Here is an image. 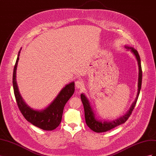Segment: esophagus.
Wrapping results in <instances>:
<instances>
[{
  "mask_svg": "<svg viewBox=\"0 0 156 156\" xmlns=\"http://www.w3.org/2000/svg\"><path fill=\"white\" fill-rule=\"evenodd\" d=\"M84 83L83 80H77V81L75 82V87L78 89H81L84 87Z\"/></svg>",
  "mask_w": 156,
  "mask_h": 156,
  "instance_id": "esophagus-1",
  "label": "esophagus"
}]
</instances>
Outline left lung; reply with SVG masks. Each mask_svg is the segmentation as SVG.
<instances>
[{
    "label": "left lung",
    "mask_w": 156,
    "mask_h": 156,
    "mask_svg": "<svg viewBox=\"0 0 156 156\" xmlns=\"http://www.w3.org/2000/svg\"><path fill=\"white\" fill-rule=\"evenodd\" d=\"M125 48L127 50H130L131 52L133 53V54L135 56V58L137 60V63L139 65V79H138V92L137 96L136 97L135 101L132 103V105L129 108V110L127 112L126 114L123 116L120 117L119 119L116 120H112L111 122L108 121H101L100 120H98L96 119L95 115L94 113V111L90 104V102L88 100V98L85 96L84 94H81V101L83 102L84 110V116H85V120L87 125L93 131H95L96 133H101V132H105L108 130H110L114 127L119 126L122 124H124L127 121V120L129 119L130 116L132 111L134 109L136 103V101L139 95L140 90L141 88V84H142V76H143V72H142V68H141V64H140V58L138 52L135 50L133 48H131V47L125 46Z\"/></svg>",
    "instance_id": "left-lung-1"
}]
</instances>
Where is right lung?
<instances>
[{
    "mask_svg": "<svg viewBox=\"0 0 156 156\" xmlns=\"http://www.w3.org/2000/svg\"><path fill=\"white\" fill-rule=\"evenodd\" d=\"M20 51L18 53L13 73V87L18 107L25 119L32 124L44 130H53L60 124L66 103L74 93L75 83L72 82L66 85L54 101L44 109L41 111L33 109L27 104L22 98L17 84L16 70L18 61L20 59L19 56H20Z\"/></svg>",
    "mask_w": 156,
    "mask_h": 156,
    "instance_id": "1",
    "label": "right lung"
}]
</instances>
